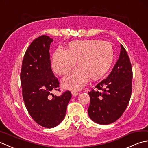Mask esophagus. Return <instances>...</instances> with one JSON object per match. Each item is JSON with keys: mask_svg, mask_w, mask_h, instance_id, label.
<instances>
[{"mask_svg": "<svg viewBox=\"0 0 148 148\" xmlns=\"http://www.w3.org/2000/svg\"><path fill=\"white\" fill-rule=\"evenodd\" d=\"M71 94H72V95H73V96H78V94H79V93L77 92H75V91H72L71 92Z\"/></svg>", "mask_w": 148, "mask_h": 148, "instance_id": "obj_1", "label": "esophagus"}]
</instances>
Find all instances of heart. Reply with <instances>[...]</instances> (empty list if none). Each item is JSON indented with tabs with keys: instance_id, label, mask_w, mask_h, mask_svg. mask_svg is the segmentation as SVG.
<instances>
[{
	"instance_id": "obj_1",
	"label": "heart",
	"mask_w": 148,
	"mask_h": 148,
	"mask_svg": "<svg viewBox=\"0 0 148 148\" xmlns=\"http://www.w3.org/2000/svg\"><path fill=\"white\" fill-rule=\"evenodd\" d=\"M114 51L108 42L98 40H76L69 43L67 51L58 49L52 58L54 73L63 75L75 66L79 67L62 78V86L66 89L80 90L89 78L98 80L107 74L112 65Z\"/></svg>"
}]
</instances>
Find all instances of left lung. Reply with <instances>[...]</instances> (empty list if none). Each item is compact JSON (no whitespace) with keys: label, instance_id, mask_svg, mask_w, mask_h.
<instances>
[{"label":"left lung","instance_id":"1","mask_svg":"<svg viewBox=\"0 0 148 148\" xmlns=\"http://www.w3.org/2000/svg\"><path fill=\"white\" fill-rule=\"evenodd\" d=\"M132 68L121 44L119 58L108 77L88 92V114L94 122L108 125L116 121L125 110L132 94Z\"/></svg>","mask_w":148,"mask_h":148}]
</instances>
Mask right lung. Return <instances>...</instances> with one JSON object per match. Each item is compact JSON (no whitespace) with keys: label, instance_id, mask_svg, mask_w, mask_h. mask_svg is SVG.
Instances as JSON below:
<instances>
[{"label":"right lung","instance_id":"1","mask_svg":"<svg viewBox=\"0 0 148 148\" xmlns=\"http://www.w3.org/2000/svg\"><path fill=\"white\" fill-rule=\"evenodd\" d=\"M53 39L42 35L33 41L23 60L20 74L25 106L40 125L51 129L63 120L71 97L67 90L60 96L52 92L60 90L59 81L52 71L49 49Z\"/></svg>","mask_w":148,"mask_h":148}]
</instances>
